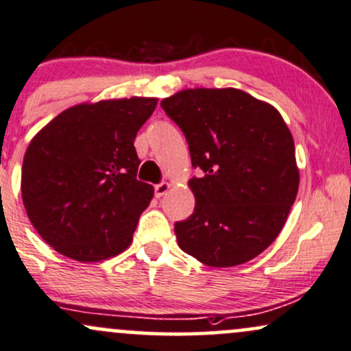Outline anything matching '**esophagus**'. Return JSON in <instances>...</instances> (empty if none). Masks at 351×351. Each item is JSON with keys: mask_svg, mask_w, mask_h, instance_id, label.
<instances>
[{"mask_svg": "<svg viewBox=\"0 0 351 351\" xmlns=\"http://www.w3.org/2000/svg\"><path fill=\"white\" fill-rule=\"evenodd\" d=\"M170 189V183H167V181H163V183H158L157 186H155V196L157 197H162L165 193Z\"/></svg>", "mask_w": 351, "mask_h": 351, "instance_id": "1", "label": "esophagus"}]
</instances>
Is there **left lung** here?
Segmentation results:
<instances>
[{
    "label": "left lung",
    "instance_id": "obj_1",
    "mask_svg": "<svg viewBox=\"0 0 351 351\" xmlns=\"http://www.w3.org/2000/svg\"><path fill=\"white\" fill-rule=\"evenodd\" d=\"M194 168V213L175 223L178 245L208 267H235L274 242L296 199L294 141L271 104L235 88H194L165 98Z\"/></svg>",
    "mask_w": 351,
    "mask_h": 351
}]
</instances>
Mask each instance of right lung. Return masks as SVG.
I'll list each match as a JSON object with an SVG mask.
<instances>
[{
	"mask_svg": "<svg viewBox=\"0 0 351 351\" xmlns=\"http://www.w3.org/2000/svg\"><path fill=\"white\" fill-rule=\"evenodd\" d=\"M157 98L108 99L58 114L29 143L21 191L42 239L77 261L119 255L154 186L137 180L134 141Z\"/></svg>",
	"mask_w": 351,
	"mask_h": 351,
	"instance_id": "1",
	"label": "right lung"
}]
</instances>
